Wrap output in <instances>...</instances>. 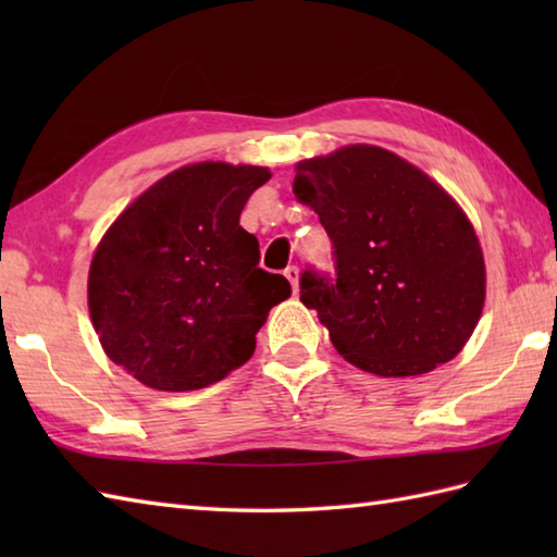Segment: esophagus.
Masks as SVG:
<instances>
[{
    "label": "esophagus",
    "mask_w": 557,
    "mask_h": 557,
    "mask_svg": "<svg viewBox=\"0 0 557 557\" xmlns=\"http://www.w3.org/2000/svg\"><path fill=\"white\" fill-rule=\"evenodd\" d=\"M285 277L292 282V289H294V294H297V289H299V268L297 265H289L285 270Z\"/></svg>",
    "instance_id": "obj_1"
}]
</instances>
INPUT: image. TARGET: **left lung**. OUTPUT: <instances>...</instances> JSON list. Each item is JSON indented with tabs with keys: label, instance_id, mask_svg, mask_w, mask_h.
<instances>
[{
	"label": "left lung",
	"instance_id": "obj_1",
	"mask_svg": "<svg viewBox=\"0 0 557 557\" xmlns=\"http://www.w3.org/2000/svg\"><path fill=\"white\" fill-rule=\"evenodd\" d=\"M294 194L335 246L337 280L304 272L301 301L361 371L409 377L465 349L486 301L474 224L393 150L351 144L297 162Z\"/></svg>",
	"mask_w": 557,
	"mask_h": 557
}]
</instances>
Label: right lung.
Segmentation results:
<instances>
[{
    "label": "right lung",
    "mask_w": 557,
    "mask_h": 557,
    "mask_svg": "<svg viewBox=\"0 0 557 557\" xmlns=\"http://www.w3.org/2000/svg\"><path fill=\"white\" fill-rule=\"evenodd\" d=\"M268 168L194 162L132 200L92 253L88 311L104 354L138 383L188 393L227 377L256 349L287 277L258 268L239 215Z\"/></svg>",
    "instance_id": "add662e5"
}]
</instances>
